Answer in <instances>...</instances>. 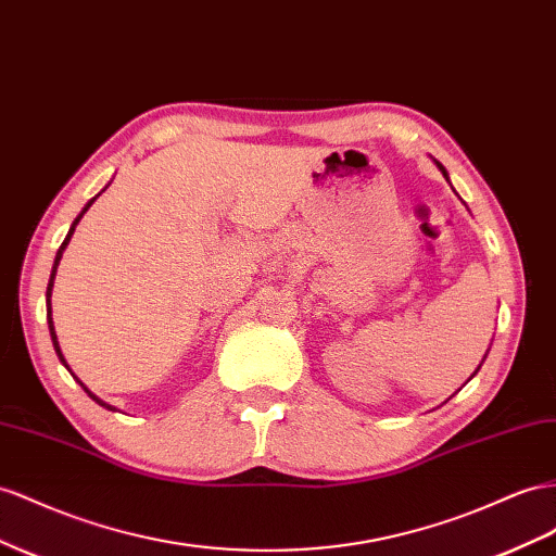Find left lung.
I'll use <instances>...</instances> for the list:
<instances>
[{
  "label": "left lung",
  "mask_w": 556,
  "mask_h": 556,
  "mask_svg": "<svg viewBox=\"0 0 556 556\" xmlns=\"http://www.w3.org/2000/svg\"><path fill=\"white\" fill-rule=\"evenodd\" d=\"M434 166H438V168H440V170H442V175H444V177H446V182H448V173H446V168H444V166H442V163H440V161H434ZM486 355H489V351H486ZM486 355H484V357H482V363H479V367H482V365H484V359H486ZM479 367H477V369H475V374H477V371H479ZM475 374H472V377H475ZM472 377H470V379H472ZM470 379H468V381H470Z\"/></svg>",
  "instance_id": "1"
}]
</instances>
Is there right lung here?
I'll return each mask as SVG.
<instances>
[{
  "mask_svg": "<svg viewBox=\"0 0 556 556\" xmlns=\"http://www.w3.org/2000/svg\"><path fill=\"white\" fill-rule=\"evenodd\" d=\"M112 185V182H110ZM104 189H108V187H104ZM102 189V191H104ZM100 191V193H102ZM100 193H98V197H100ZM98 197H93L91 201H88L86 205H84V210H81V213L77 215V219H74L72 222V227H70V231H67V236H65V241H63V245H60L58 248V252H55V262H53V268H51V278H49V288H47V320H49V332H51V341H53V349H55V355H58V359H60V363H63L65 367H67V371L72 374V377H74V381H77L84 390H86V393H88V397H91V400H96L98 404H100V407H104V409H110V412H116V407H112V404H108V402H104V400H100L96 393H91V390H88L86 386H84V381L77 377V374H74L72 369H70V365H67V359H65V355H63V351H60V343H58V334H55V327H53V311H51V294H53V280H55V271H58V264H60V260H63V252H65V248H67V243H70V238H72V233H74V229H77V224H79V219L84 217V213H86V210L88 207H91L93 203H96V199Z\"/></svg>",
  "mask_w": 556,
  "mask_h": 556,
  "instance_id": "right-lung-1",
  "label": "right lung"
}]
</instances>
